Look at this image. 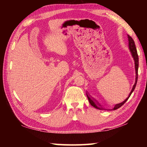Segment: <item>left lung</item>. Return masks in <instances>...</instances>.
I'll list each match as a JSON object with an SVG mask.
<instances>
[{
  "instance_id": "left-lung-1",
  "label": "left lung",
  "mask_w": 147,
  "mask_h": 147,
  "mask_svg": "<svg viewBox=\"0 0 147 147\" xmlns=\"http://www.w3.org/2000/svg\"><path fill=\"white\" fill-rule=\"evenodd\" d=\"M128 43H129V49H130V51L131 52V55H132V57L134 58V61H135V69H136V82H135V84H134V85L132 88V89H131V92L129 94V96L127 98H126L125 100H124L123 102L121 103H119L116 104V105L114 106V108L112 109L113 110H115V109H118L121 107L123 105V104L126 102V101H127L128 99L130 97L131 94L132 93V92L134 91V89H135L136 86V84H137V82H138V67H139V58H138V52H137V49H136V47L135 45V43H134V41L133 40V39L131 38V37L128 35ZM87 96H88V100L89 103L91 104V106H93L94 108H95L96 109H102L103 108H102V107H100V105L98 103H95L94 102V101L93 100V99H91V97H89V96L88 95V94H87Z\"/></svg>"
}]
</instances>
